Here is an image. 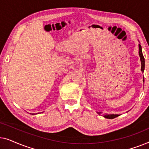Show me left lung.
Returning <instances> with one entry per match:
<instances>
[{"instance_id": "left-lung-1", "label": "left lung", "mask_w": 149, "mask_h": 149, "mask_svg": "<svg viewBox=\"0 0 149 149\" xmlns=\"http://www.w3.org/2000/svg\"><path fill=\"white\" fill-rule=\"evenodd\" d=\"M138 50H139V56L140 58V62H141V71L142 72H144V66H145V61H144V58L143 56V54H142V47L140 45V44H138ZM143 82H144V78H143ZM97 113L98 115H100L101 113L100 112H97ZM119 116V115H114V114H112V115H103V117L104 118H107V119H114V118L118 117Z\"/></svg>"}]
</instances>
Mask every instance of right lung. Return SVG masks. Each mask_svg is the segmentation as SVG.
Returning <instances> with one entry per match:
<instances>
[{
    "label": "right lung",
    "mask_w": 149,
    "mask_h": 149,
    "mask_svg": "<svg viewBox=\"0 0 149 149\" xmlns=\"http://www.w3.org/2000/svg\"><path fill=\"white\" fill-rule=\"evenodd\" d=\"M32 115H33V114H32ZM34 115H35V114H34Z\"/></svg>",
    "instance_id": "1"
}]
</instances>
